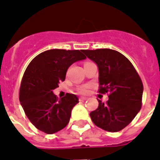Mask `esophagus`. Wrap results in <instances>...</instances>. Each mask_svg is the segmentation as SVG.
Here are the masks:
<instances>
[{
    "label": "esophagus",
    "mask_w": 160,
    "mask_h": 160,
    "mask_svg": "<svg viewBox=\"0 0 160 160\" xmlns=\"http://www.w3.org/2000/svg\"><path fill=\"white\" fill-rule=\"evenodd\" d=\"M87 99V97H80L79 98V101H82V102H84Z\"/></svg>",
    "instance_id": "1"
}]
</instances>
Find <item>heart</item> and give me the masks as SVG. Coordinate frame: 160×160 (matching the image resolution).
I'll list each match as a JSON object with an SVG mask.
<instances>
[{"label": "heart", "instance_id": "heart-1", "mask_svg": "<svg viewBox=\"0 0 160 160\" xmlns=\"http://www.w3.org/2000/svg\"><path fill=\"white\" fill-rule=\"evenodd\" d=\"M87 90H88V87H82V88H80L79 91H80L81 93H87Z\"/></svg>", "mask_w": 160, "mask_h": 160}]
</instances>
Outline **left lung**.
<instances>
[{"label":"left lung","instance_id":"obj_1","mask_svg":"<svg viewBox=\"0 0 160 160\" xmlns=\"http://www.w3.org/2000/svg\"><path fill=\"white\" fill-rule=\"evenodd\" d=\"M98 68L99 93H108L109 100H98V107L90 113L97 127L117 132L132 121L142 107L143 86L131 62L116 50L98 49L83 50Z\"/></svg>","mask_w":160,"mask_h":160}]
</instances>
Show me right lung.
I'll return each mask as SVG.
<instances>
[{"label":"right lung","mask_w":160,"mask_h":160,"mask_svg":"<svg viewBox=\"0 0 160 160\" xmlns=\"http://www.w3.org/2000/svg\"><path fill=\"white\" fill-rule=\"evenodd\" d=\"M86 58L79 50L54 49L42 52L31 61L22 78L19 100L26 116L38 130L51 135L69 123L78 98L68 93L58 99L53 90L64 81L68 68Z\"/></svg>","instance_id":"right-lung-1"}]
</instances>
